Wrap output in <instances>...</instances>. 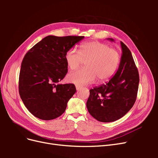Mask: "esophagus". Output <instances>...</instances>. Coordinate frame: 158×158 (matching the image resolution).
<instances>
[{
	"label": "esophagus",
	"instance_id": "esophagus-1",
	"mask_svg": "<svg viewBox=\"0 0 158 158\" xmlns=\"http://www.w3.org/2000/svg\"><path fill=\"white\" fill-rule=\"evenodd\" d=\"M81 88H82V87H81L80 85H76V90H79L80 89H81Z\"/></svg>",
	"mask_w": 158,
	"mask_h": 158
}]
</instances>
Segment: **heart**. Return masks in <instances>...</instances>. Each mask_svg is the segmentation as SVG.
Segmentation results:
<instances>
[{
	"mask_svg": "<svg viewBox=\"0 0 158 158\" xmlns=\"http://www.w3.org/2000/svg\"><path fill=\"white\" fill-rule=\"evenodd\" d=\"M64 59L70 70L77 69L85 61V68L67 76L69 82L82 85L94 82L96 78L99 82L109 80L118 68L121 55L109 45L93 41L81 44L78 52L69 49Z\"/></svg>",
	"mask_w": 158,
	"mask_h": 158,
	"instance_id": "b5f03b06",
	"label": "heart"
}]
</instances>
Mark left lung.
<instances>
[{
  "label": "left lung",
  "mask_w": 158,
  "mask_h": 158,
  "mask_svg": "<svg viewBox=\"0 0 158 158\" xmlns=\"http://www.w3.org/2000/svg\"><path fill=\"white\" fill-rule=\"evenodd\" d=\"M113 41L112 38H108ZM122 56L118 69L106 84L89 90L86 103L88 112L96 120L109 123L121 118L135 104L139 74L131 51L121 41Z\"/></svg>",
  "instance_id": "obj_1"
}]
</instances>
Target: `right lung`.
I'll return each mask as SVG.
<instances>
[{
	"mask_svg": "<svg viewBox=\"0 0 158 158\" xmlns=\"http://www.w3.org/2000/svg\"><path fill=\"white\" fill-rule=\"evenodd\" d=\"M84 37L47 36L25 55L19 76V94L33 115L49 121L65 111L76 92L73 84H58L68 73L65 53Z\"/></svg>",
	"mask_w": 158,
	"mask_h": 158,
	"instance_id": "1",
	"label": "right lung"
}]
</instances>
